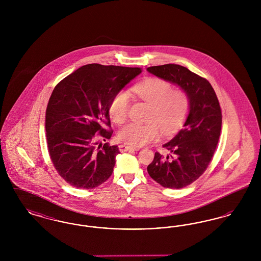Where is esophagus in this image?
Returning <instances> with one entry per match:
<instances>
[{"instance_id":"obj_1","label":"esophagus","mask_w":261,"mask_h":261,"mask_svg":"<svg viewBox=\"0 0 261 261\" xmlns=\"http://www.w3.org/2000/svg\"><path fill=\"white\" fill-rule=\"evenodd\" d=\"M119 150L121 151V152H123V151H127V150H131V149H133V150H137L136 148H133V147H130V146H127V145H125V144H121V145H119Z\"/></svg>"}]
</instances>
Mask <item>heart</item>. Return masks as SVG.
<instances>
[{
	"mask_svg": "<svg viewBox=\"0 0 261 261\" xmlns=\"http://www.w3.org/2000/svg\"><path fill=\"white\" fill-rule=\"evenodd\" d=\"M131 92L150 105L145 124L129 123L120 129L119 140L132 147H142L159 136V127L163 134L175 132L186 118L190 108L189 97L183 90H172V85L161 78H149L131 88ZM129 97L124 92L117 93L110 103L112 120L122 124L129 111Z\"/></svg>",
	"mask_w": 261,
	"mask_h": 261,
	"instance_id": "1",
	"label": "heart"
}]
</instances>
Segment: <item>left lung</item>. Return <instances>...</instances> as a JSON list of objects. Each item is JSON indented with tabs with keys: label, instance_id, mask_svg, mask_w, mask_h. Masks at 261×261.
Segmentation results:
<instances>
[{
	"label": "left lung",
	"instance_id": "obj_1",
	"mask_svg": "<svg viewBox=\"0 0 261 261\" xmlns=\"http://www.w3.org/2000/svg\"><path fill=\"white\" fill-rule=\"evenodd\" d=\"M147 70L179 86L189 97L183 129L162 146L170 154L155 152L147 168L149 176L162 187L181 189L196 181L211 162L221 132L220 105L211 83L187 67L168 63Z\"/></svg>",
	"mask_w": 261,
	"mask_h": 261
}]
</instances>
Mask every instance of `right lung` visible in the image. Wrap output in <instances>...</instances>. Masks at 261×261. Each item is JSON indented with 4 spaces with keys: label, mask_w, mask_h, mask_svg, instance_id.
<instances>
[{
    "label": "right lung",
    "mask_w": 261,
    "mask_h": 261,
    "mask_svg": "<svg viewBox=\"0 0 261 261\" xmlns=\"http://www.w3.org/2000/svg\"><path fill=\"white\" fill-rule=\"evenodd\" d=\"M142 72L139 67L86 64L55 87L46 111V137L50 160L66 183L93 189L112 174L117 146L111 139L109 108L112 98Z\"/></svg>",
    "instance_id": "1"
}]
</instances>
